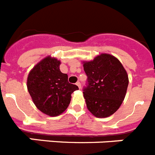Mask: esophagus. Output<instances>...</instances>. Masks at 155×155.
<instances>
[{
	"label": "esophagus",
	"mask_w": 155,
	"mask_h": 155,
	"mask_svg": "<svg viewBox=\"0 0 155 155\" xmlns=\"http://www.w3.org/2000/svg\"><path fill=\"white\" fill-rule=\"evenodd\" d=\"M76 85L78 86V87L80 88H81V84H80V82H77V83H76Z\"/></svg>",
	"instance_id": "1"
}]
</instances>
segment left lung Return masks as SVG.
Here are the masks:
<instances>
[{
	"instance_id": "8db88e82",
	"label": "left lung",
	"mask_w": 155,
	"mask_h": 155,
	"mask_svg": "<svg viewBox=\"0 0 155 155\" xmlns=\"http://www.w3.org/2000/svg\"><path fill=\"white\" fill-rule=\"evenodd\" d=\"M83 63L87 75L83 92L87 107L96 117H108L124 101L128 86L127 71L117 58L108 53Z\"/></svg>"
}]
</instances>
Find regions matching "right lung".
<instances>
[{
    "label": "right lung",
    "instance_id": "right-lung-1",
    "mask_svg": "<svg viewBox=\"0 0 155 155\" xmlns=\"http://www.w3.org/2000/svg\"><path fill=\"white\" fill-rule=\"evenodd\" d=\"M61 61L46 57L31 70L27 90L36 107L50 117L61 114L71 101V94L79 87L68 81L67 74L60 70Z\"/></svg>",
    "mask_w": 155,
    "mask_h": 155
}]
</instances>
